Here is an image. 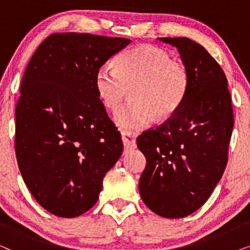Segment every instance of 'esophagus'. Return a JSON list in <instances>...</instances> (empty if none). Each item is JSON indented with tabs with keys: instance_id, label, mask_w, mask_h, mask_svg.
Returning <instances> with one entry per match:
<instances>
[{
	"instance_id": "1",
	"label": "esophagus",
	"mask_w": 250,
	"mask_h": 250,
	"mask_svg": "<svg viewBox=\"0 0 250 250\" xmlns=\"http://www.w3.org/2000/svg\"><path fill=\"white\" fill-rule=\"evenodd\" d=\"M122 141L125 150H132L136 148L135 136L128 132H122Z\"/></svg>"
}]
</instances>
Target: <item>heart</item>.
I'll use <instances>...</instances> for the list:
<instances>
[{
	"label": "heart",
	"instance_id": "b5f03b06",
	"mask_svg": "<svg viewBox=\"0 0 250 250\" xmlns=\"http://www.w3.org/2000/svg\"><path fill=\"white\" fill-rule=\"evenodd\" d=\"M111 64H101L94 75V88L101 104L116 109L131 88V100L114 114V121L127 132L145 129L179 110L189 90L190 77L183 63L165 50L142 44L119 54Z\"/></svg>",
	"mask_w": 250,
	"mask_h": 250
}]
</instances>
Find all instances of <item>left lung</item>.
<instances>
[{
  "instance_id": "obj_1",
  "label": "left lung",
  "mask_w": 250,
  "mask_h": 250,
  "mask_svg": "<svg viewBox=\"0 0 250 250\" xmlns=\"http://www.w3.org/2000/svg\"><path fill=\"white\" fill-rule=\"evenodd\" d=\"M158 40L176 47L190 84L179 110L136 139L146 159L139 191L153 213L181 218L206 203L223 175L233 111L227 76L203 45L187 37Z\"/></svg>"
}]
</instances>
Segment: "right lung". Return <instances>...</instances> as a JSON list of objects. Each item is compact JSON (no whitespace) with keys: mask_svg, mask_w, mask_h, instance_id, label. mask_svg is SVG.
Masks as SVG:
<instances>
[{"mask_svg":"<svg viewBox=\"0 0 250 250\" xmlns=\"http://www.w3.org/2000/svg\"><path fill=\"white\" fill-rule=\"evenodd\" d=\"M129 43L53 34L26 68L16 107V156L27 188L56 216L76 217L93 207L122 155L121 133L99 100L94 75Z\"/></svg>","mask_w":250,"mask_h":250,"instance_id":"right-lung-1","label":"right lung"}]
</instances>
